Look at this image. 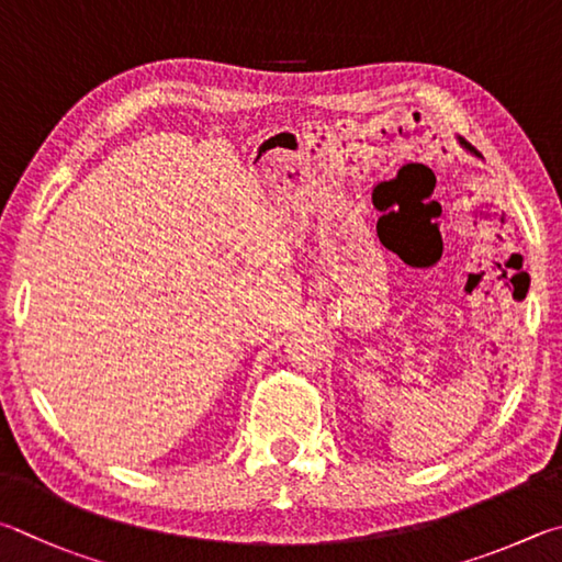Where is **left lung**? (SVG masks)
<instances>
[{
  "instance_id": "left-lung-1",
  "label": "left lung",
  "mask_w": 562,
  "mask_h": 562,
  "mask_svg": "<svg viewBox=\"0 0 562 562\" xmlns=\"http://www.w3.org/2000/svg\"><path fill=\"white\" fill-rule=\"evenodd\" d=\"M459 143H461V145H464V147H467V150H469V153H474V155H479V153H476V150H474V147H471V145H469V143H467V140H464V137H459Z\"/></svg>"
}]
</instances>
